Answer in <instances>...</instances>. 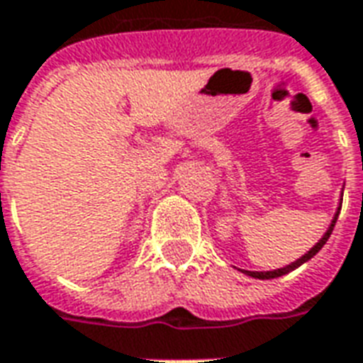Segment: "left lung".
<instances>
[{
	"label": "left lung",
	"mask_w": 363,
	"mask_h": 363,
	"mask_svg": "<svg viewBox=\"0 0 363 363\" xmlns=\"http://www.w3.org/2000/svg\"><path fill=\"white\" fill-rule=\"evenodd\" d=\"M342 194H344V189L342 192H340V204H338V208H336V213H335V218H333V221H330V225H328V229L325 231V235L320 237L319 241L317 243L313 245L311 249L309 251L305 252L303 257H299L297 260H294L291 264H288V267H284V268H276V270H267V272H255V270H241V272H245L247 276H251V278H259V280H270V278H278V276H284V274H288L291 272V270H296V268H299L301 264H305L307 260H311L317 252L325 247V243L328 241V237H330V233H333V229H335V223L336 220H338V213H340V208H342Z\"/></svg>",
	"instance_id": "8db88e82"
}]
</instances>
